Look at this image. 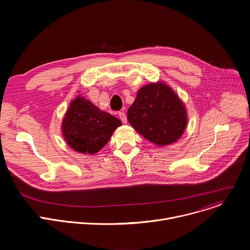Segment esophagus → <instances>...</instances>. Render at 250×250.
<instances>
[{"mask_svg": "<svg viewBox=\"0 0 250 250\" xmlns=\"http://www.w3.org/2000/svg\"><path fill=\"white\" fill-rule=\"evenodd\" d=\"M119 118H120V120L123 122V124H126L127 120H126V116H125V112H120V113H119Z\"/></svg>", "mask_w": 250, "mask_h": 250, "instance_id": "obj_1", "label": "esophagus"}]
</instances>
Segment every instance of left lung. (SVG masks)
Masks as SVG:
<instances>
[{"instance_id": "left-lung-1", "label": "left lung", "mask_w": 250, "mask_h": 250, "mask_svg": "<svg viewBox=\"0 0 250 250\" xmlns=\"http://www.w3.org/2000/svg\"><path fill=\"white\" fill-rule=\"evenodd\" d=\"M186 106L174 90L164 82L141 87L127 111L130 125L157 146L174 144L188 124Z\"/></svg>"}]
</instances>
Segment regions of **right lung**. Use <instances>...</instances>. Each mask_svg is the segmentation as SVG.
Returning a JSON list of instances; mask_svg holds the SVG:
<instances>
[{
  "label": "right lung",
  "instance_id": "1",
  "mask_svg": "<svg viewBox=\"0 0 250 250\" xmlns=\"http://www.w3.org/2000/svg\"><path fill=\"white\" fill-rule=\"evenodd\" d=\"M61 125L62 135L71 148L93 155L108 144L122 122L78 95L71 101Z\"/></svg>",
  "mask_w": 250,
  "mask_h": 250
}]
</instances>
